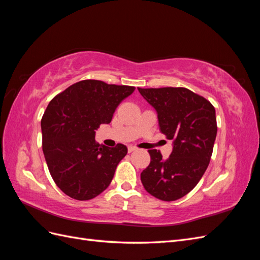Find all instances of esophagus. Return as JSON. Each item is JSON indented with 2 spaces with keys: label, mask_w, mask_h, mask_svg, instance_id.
<instances>
[{
  "label": "esophagus",
  "mask_w": 260,
  "mask_h": 260,
  "mask_svg": "<svg viewBox=\"0 0 260 260\" xmlns=\"http://www.w3.org/2000/svg\"><path fill=\"white\" fill-rule=\"evenodd\" d=\"M136 149H137L136 146H132V145H129V146H128V152H129V153H131V152H133V151H136Z\"/></svg>",
  "instance_id": "1"
}]
</instances>
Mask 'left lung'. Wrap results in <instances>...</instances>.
I'll list each match as a JSON object with an SVG mask.
<instances>
[{
  "label": "left lung",
  "instance_id": "obj_1",
  "mask_svg": "<svg viewBox=\"0 0 260 260\" xmlns=\"http://www.w3.org/2000/svg\"><path fill=\"white\" fill-rule=\"evenodd\" d=\"M138 90L156 111L161 133L172 140L167 159L149 149L151 162L141 181L156 199L179 200L193 190L209 165L217 136L215 107L185 88Z\"/></svg>",
  "mask_w": 260,
  "mask_h": 260
}]
</instances>
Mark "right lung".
Listing matches in <instances>:
<instances>
[{
  "instance_id": "right-lung-1",
  "label": "right lung",
  "mask_w": 260,
  "mask_h": 260,
  "mask_svg": "<svg viewBox=\"0 0 260 260\" xmlns=\"http://www.w3.org/2000/svg\"><path fill=\"white\" fill-rule=\"evenodd\" d=\"M135 86L82 80L55 96L41 120L42 149L54 182L72 199L88 201L111 184L127 155L123 144L95 142V131L109 123L117 106Z\"/></svg>"
}]
</instances>
